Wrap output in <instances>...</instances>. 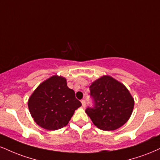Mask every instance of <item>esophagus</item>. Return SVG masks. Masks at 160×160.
Returning <instances> with one entry per match:
<instances>
[{
  "label": "esophagus",
  "mask_w": 160,
  "mask_h": 160,
  "mask_svg": "<svg viewBox=\"0 0 160 160\" xmlns=\"http://www.w3.org/2000/svg\"><path fill=\"white\" fill-rule=\"evenodd\" d=\"M81 103H82V107H85L86 106V102L85 100H82V101H81Z\"/></svg>",
  "instance_id": "1"
}]
</instances>
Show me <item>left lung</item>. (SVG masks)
Instances as JSON below:
<instances>
[{"mask_svg":"<svg viewBox=\"0 0 160 160\" xmlns=\"http://www.w3.org/2000/svg\"><path fill=\"white\" fill-rule=\"evenodd\" d=\"M93 106L86 112L93 124L103 130H115L130 118L134 100L125 86L109 76H103L89 86Z\"/></svg>","mask_w":160,"mask_h":160,"instance_id":"1","label":"left lung"}]
</instances>
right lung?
<instances>
[{
  "mask_svg": "<svg viewBox=\"0 0 160 160\" xmlns=\"http://www.w3.org/2000/svg\"><path fill=\"white\" fill-rule=\"evenodd\" d=\"M65 78L53 76L42 82L29 98L28 108L36 124L48 130L68 124L74 111L81 106Z\"/></svg>",
  "mask_w": 160,
  "mask_h": 160,
  "instance_id": "right-lung-1",
  "label": "right lung"
}]
</instances>
